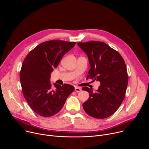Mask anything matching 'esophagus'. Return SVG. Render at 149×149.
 <instances>
[{
  "label": "esophagus",
  "mask_w": 149,
  "mask_h": 149,
  "mask_svg": "<svg viewBox=\"0 0 149 149\" xmlns=\"http://www.w3.org/2000/svg\"><path fill=\"white\" fill-rule=\"evenodd\" d=\"M75 91L77 93H79V92H80L81 91V89L80 88H79V87H75Z\"/></svg>",
  "instance_id": "1"
}]
</instances>
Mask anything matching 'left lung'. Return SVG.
Segmentation results:
<instances>
[{
    "mask_svg": "<svg viewBox=\"0 0 149 149\" xmlns=\"http://www.w3.org/2000/svg\"><path fill=\"white\" fill-rule=\"evenodd\" d=\"M78 46L87 55L91 68L88 78L101 84L93 92L89 93L83 109L89 116L96 118H107L113 114L121 104L128 85V75L125 62L121 55L104 42H79Z\"/></svg>",
    "mask_w": 149,
    "mask_h": 149,
    "instance_id": "obj_1",
    "label": "left lung"
}]
</instances>
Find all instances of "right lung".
Segmentation results:
<instances>
[{
    "mask_svg": "<svg viewBox=\"0 0 149 149\" xmlns=\"http://www.w3.org/2000/svg\"><path fill=\"white\" fill-rule=\"evenodd\" d=\"M75 42L51 40L42 42L26 56L20 72L24 96L32 110L42 117L58 113L74 90L70 84L59 86L50 82L51 74Z\"/></svg>",
    "mask_w": 149,
    "mask_h": 149,
    "instance_id": "right-lung-1",
    "label": "right lung"
}]
</instances>
